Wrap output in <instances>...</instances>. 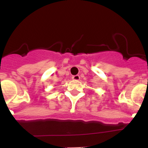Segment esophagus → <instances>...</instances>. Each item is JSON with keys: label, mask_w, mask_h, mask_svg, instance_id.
<instances>
[{"label": "esophagus", "mask_w": 148, "mask_h": 148, "mask_svg": "<svg viewBox=\"0 0 148 148\" xmlns=\"http://www.w3.org/2000/svg\"><path fill=\"white\" fill-rule=\"evenodd\" d=\"M72 78H73V80H75V81H78L80 79V76L78 75H73V77H72Z\"/></svg>", "instance_id": "1"}]
</instances>
